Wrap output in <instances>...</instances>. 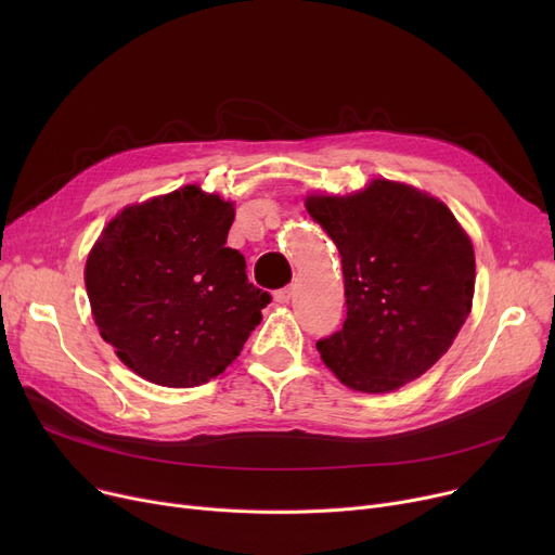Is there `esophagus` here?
Instances as JSON below:
<instances>
[{
  "label": "esophagus",
  "instance_id": "obj_1",
  "mask_svg": "<svg viewBox=\"0 0 555 555\" xmlns=\"http://www.w3.org/2000/svg\"><path fill=\"white\" fill-rule=\"evenodd\" d=\"M293 293H295V287H293V285H285V287L276 289V293H274V301H276V304H287L289 299H293Z\"/></svg>",
  "mask_w": 555,
  "mask_h": 555
}]
</instances>
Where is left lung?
Returning <instances> with one entry per match:
<instances>
[{"label":"left lung","instance_id":"8db88e82","mask_svg":"<svg viewBox=\"0 0 555 555\" xmlns=\"http://www.w3.org/2000/svg\"><path fill=\"white\" fill-rule=\"evenodd\" d=\"M306 209L341 256L346 322L317 341L356 391L387 393L439 362L468 319L475 249L452 211L414 186L373 180L351 195H310Z\"/></svg>","mask_w":555,"mask_h":555}]
</instances>
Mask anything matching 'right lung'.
<instances>
[{"instance_id": "add662e5", "label": "right lung", "mask_w": 555, "mask_h": 555, "mask_svg": "<svg viewBox=\"0 0 555 555\" xmlns=\"http://www.w3.org/2000/svg\"><path fill=\"white\" fill-rule=\"evenodd\" d=\"M233 204L189 184L130 204L87 256L85 287L101 337L155 385L209 383L243 351L272 297L224 247Z\"/></svg>"}]
</instances>
